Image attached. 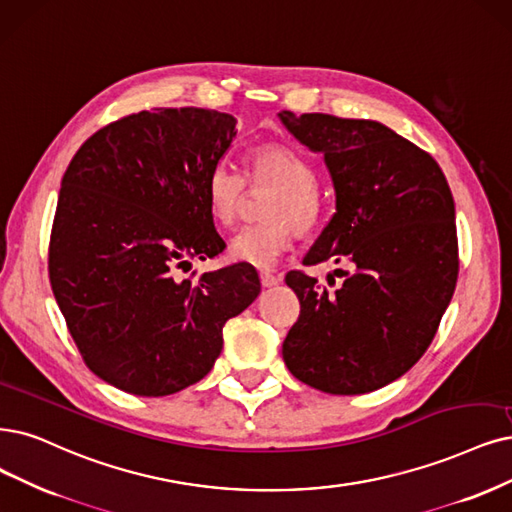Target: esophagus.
<instances>
[{
  "label": "esophagus",
  "mask_w": 512,
  "mask_h": 512,
  "mask_svg": "<svg viewBox=\"0 0 512 512\" xmlns=\"http://www.w3.org/2000/svg\"><path fill=\"white\" fill-rule=\"evenodd\" d=\"M259 280H261V287H263V289H272V287H276L278 282H280V278L274 276V274H270V272H261V274H259Z\"/></svg>",
  "instance_id": "esophagus-1"
}]
</instances>
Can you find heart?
I'll return each mask as SVG.
<instances>
[{"label": "heart", "instance_id": "heart-1", "mask_svg": "<svg viewBox=\"0 0 512 512\" xmlns=\"http://www.w3.org/2000/svg\"><path fill=\"white\" fill-rule=\"evenodd\" d=\"M251 179L255 185H272L263 217L268 223L246 225L230 242V257L244 266L268 270L289 249L291 230L310 232L316 227L323 204H320L314 166L285 145H266L255 149L251 158ZM244 194V179L236 168L219 162L204 181L208 211L221 225H232Z\"/></svg>", "mask_w": 512, "mask_h": 512}]
</instances>
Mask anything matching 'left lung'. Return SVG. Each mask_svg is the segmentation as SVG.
Here are the masks:
<instances>
[{
  "instance_id": "1",
  "label": "left lung",
  "mask_w": 512,
  "mask_h": 512,
  "mask_svg": "<svg viewBox=\"0 0 512 512\" xmlns=\"http://www.w3.org/2000/svg\"><path fill=\"white\" fill-rule=\"evenodd\" d=\"M278 118L325 156L335 189V213L304 263L352 268L335 291L304 272L287 274L301 312L282 358L299 382L329 394L384 388L420 361L456 291L451 189L430 154L382 122L293 111Z\"/></svg>"
}]
</instances>
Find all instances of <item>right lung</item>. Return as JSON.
Listing matches in <instances>:
<instances>
[{"label": "right lung", "mask_w": 512, "mask_h": 512, "mask_svg": "<svg viewBox=\"0 0 512 512\" xmlns=\"http://www.w3.org/2000/svg\"><path fill=\"white\" fill-rule=\"evenodd\" d=\"M236 137L230 113L139 111L101 128L69 162L52 223V293L84 363L137 396L200 382L223 325L257 299L255 268L183 278L225 249L204 181Z\"/></svg>", "instance_id": "1"}]
</instances>
